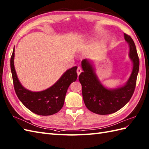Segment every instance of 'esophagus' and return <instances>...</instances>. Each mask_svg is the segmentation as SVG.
Listing matches in <instances>:
<instances>
[{"label": "esophagus", "instance_id": "esophagus-1", "mask_svg": "<svg viewBox=\"0 0 149 149\" xmlns=\"http://www.w3.org/2000/svg\"><path fill=\"white\" fill-rule=\"evenodd\" d=\"M82 72V69L80 67H77V75H79V74H80Z\"/></svg>", "mask_w": 149, "mask_h": 149}]
</instances>
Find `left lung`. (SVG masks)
<instances>
[{
  "label": "left lung",
  "instance_id": "1",
  "mask_svg": "<svg viewBox=\"0 0 149 149\" xmlns=\"http://www.w3.org/2000/svg\"><path fill=\"white\" fill-rule=\"evenodd\" d=\"M124 36L129 44L130 57L133 67L128 81L123 87L115 89L105 88L96 77L90 61L86 59L82 61L84 72L79 75V80L82 85L85 105L93 113L107 115L118 111L130 101L134 93L139 70V58L132 38L126 33H124Z\"/></svg>",
  "mask_w": 149,
  "mask_h": 149
}]
</instances>
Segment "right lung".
I'll return each instance as SVG.
<instances>
[{
    "mask_svg": "<svg viewBox=\"0 0 149 149\" xmlns=\"http://www.w3.org/2000/svg\"><path fill=\"white\" fill-rule=\"evenodd\" d=\"M14 56L15 47L11 57V70L15 93L23 104L31 112L40 116H50L60 111L63 106L69 86L77 78V67H74L67 70L49 88L40 92H32L20 84L14 67Z\"/></svg>",
    "mask_w": 149,
    "mask_h": 149,
    "instance_id": "right-lung-1",
    "label": "right lung"
}]
</instances>
